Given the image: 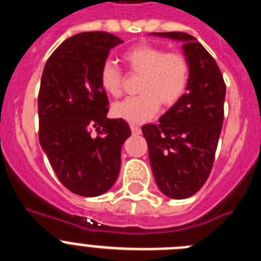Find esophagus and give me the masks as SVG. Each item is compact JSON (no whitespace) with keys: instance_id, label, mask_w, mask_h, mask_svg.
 <instances>
[{"instance_id":"34e87169","label":"esophagus","mask_w":261,"mask_h":261,"mask_svg":"<svg viewBox=\"0 0 261 261\" xmlns=\"http://www.w3.org/2000/svg\"><path fill=\"white\" fill-rule=\"evenodd\" d=\"M130 130H132L133 135H140V133H141V129L137 125H130Z\"/></svg>"}]
</instances>
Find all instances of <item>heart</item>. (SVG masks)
<instances>
[{
  "mask_svg": "<svg viewBox=\"0 0 261 261\" xmlns=\"http://www.w3.org/2000/svg\"><path fill=\"white\" fill-rule=\"evenodd\" d=\"M129 70L140 75L137 93L112 106V115L129 124L150 120L159 108L170 107L184 95L190 82V64L180 53L165 52L151 44H138L123 55ZM99 84L106 93L121 94L123 74L112 61H106L99 71Z\"/></svg>",
  "mask_w": 261,
  "mask_h": 261,
  "instance_id": "heart-1",
  "label": "heart"
}]
</instances>
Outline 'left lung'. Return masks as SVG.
<instances>
[{
    "instance_id": "1",
    "label": "left lung",
    "mask_w": 261,
    "mask_h": 261,
    "mask_svg": "<svg viewBox=\"0 0 261 261\" xmlns=\"http://www.w3.org/2000/svg\"><path fill=\"white\" fill-rule=\"evenodd\" d=\"M180 41L190 64L183 96L156 124L142 126L151 171L159 191L171 199H187L204 186L213 167L223 124L226 85L209 52L186 32H151Z\"/></svg>"
}]
</instances>
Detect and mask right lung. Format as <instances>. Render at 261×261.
<instances>
[{
  "mask_svg": "<svg viewBox=\"0 0 261 261\" xmlns=\"http://www.w3.org/2000/svg\"><path fill=\"white\" fill-rule=\"evenodd\" d=\"M123 40L108 32H81L66 39L45 62L38 96L39 141L59 180L70 192L95 197L119 176L128 123L108 119V99L99 71ZM94 126L98 136L93 138Z\"/></svg>",
  "mask_w": 261,
  "mask_h": 261,
  "instance_id": "add662e5",
  "label": "right lung"
}]
</instances>
